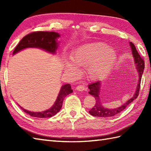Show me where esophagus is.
I'll return each instance as SVG.
<instances>
[{
	"instance_id": "34e87169",
	"label": "esophagus",
	"mask_w": 151,
	"mask_h": 151,
	"mask_svg": "<svg viewBox=\"0 0 151 151\" xmlns=\"http://www.w3.org/2000/svg\"><path fill=\"white\" fill-rule=\"evenodd\" d=\"M76 90H78V91H84V90H85L86 89V87H85V86H84V85H78V86H76Z\"/></svg>"
}]
</instances>
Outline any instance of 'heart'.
I'll list each match as a JSON object with an SVG mask.
<instances>
[{
	"label": "heart",
	"instance_id": "b5f03b06",
	"mask_svg": "<svg viewBox=\"0 0 151 151\" xmlns=\"http://www.w3.org/2000/svg\"><path fill=\"white\" fill-rule=\"evenodd\" d=\"M117 52L103 43L84 45L76 48L70 56L71 63L66 62L67 72L73 76L78 74L77 67H86V71L91 78H97L108 73L116 62Z\"/></svg>",
	"mask_w": 151,
	"mask_h": 151
}]
</instances>
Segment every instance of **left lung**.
Segmentation results:
<instances>
[{
  "label": "left lung",
  "mask_w": 151,
  "mask_h": 151,
  "mask_svg": "<svg viewBox=\"0 0 151 151\" xmlns=\"http://www.w3.org/2000/svg\"><path fill=\"white\" fill-rule=\"evenodd\" d=\"M130 45L131 47V50H132L134 61H135V63L137 67L136 68L139 73V82L138 84H137V87L135 93H134L133 97L131 98L130 100L125 102L124 104L121 106L120 107L115 109L105 108L104 107H103V106L102 105L100 98L99 97V93H100L101 82L99 81H97L95 82L91 83L88 86V88L89 89V93L93 95V97L95 99L96 101L94 106L89 111V113L91 115H93V116L99 117H110L112 116H114V115L119 114L122 111H123L124 109L126 108L134 100V99H136L137 97V96H138L140 89L141 80H142L143 70L144 68H145V62H144V59L143 58L142 56H140L134 43L130 42Z\"/></svg>",
  "instance_id": "left-lung-1"
}]
</instances>
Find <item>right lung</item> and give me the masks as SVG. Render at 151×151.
I'll list each match as a JSON object with an SVG mask.
<instances>
[{
    "label": "right lung",
    "instance_id": "add662e5",
    "mask_svg": "<svg viewBox=\"0 0 151 151\" xmlns=\"http://www.w3.org/2000/svg\"><path fill=\"white\" fill-rule=\"evenodd\" d=\"M60 37L59 34L54 32H33L30 34L26 35L20 41V42L13 52V54L17 53L25 48L28 47H36L44 49L48 52L54 53L58 48V43L56 42V38ZM73 90L71 86L67 84L63 85L60 89L59 95L55 102V103L49 110L41 112H33L28 111L22 108L19 106L25 113L29 114L34 117L39 118H47L54 116L58 112L62 106L63 101L67 95L71 93Z\"/></svg>",
    "mask_w": 151,
    "mask_h": 151
}]
</instances>
